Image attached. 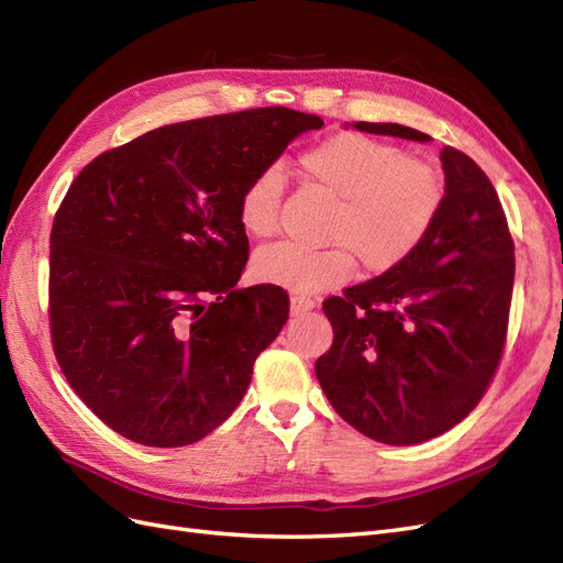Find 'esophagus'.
Listing matches in <instances>:
<instances>
[{"label": "esophagus", "instance_id": "34e87169", "mask_svg": "<svg viewBox=\"0 0 563 563\" xmlns=\"http://www.w3.org/2000/svg\"><path fill=\"white\" fill-rule=\"evenodd\" d=\"M314 308V300L308 296H291V314H305Z\"/></svg>", "mask_w": 563, "mask_h": 563}]
</instances>
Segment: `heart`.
I'll return each instance as SVG.
<instances>
[{
  "instance_id": "b5f03b06",
  "label": "heart",
  "mask_w": 563,
  "mask_h": 563,
  "mask_svg": "<svg viewBox=\"0 0 563 563\" xmlns=\"http://www.w3.org/2000/svg\"><path fill=\"white\" fill-rule=\"evenodd\" d=\"M302 180L335 201L327 236L310 249L275 242L253 255L255 277L298 294L327 291L356 267L385 275L428 240L444 209L446 185L439 168L395 143L343 131L302 150ZM284 180L277 166L255 174L240 195V223L251 236H269L279 225Z\"/></svg>"
}]
</instances>
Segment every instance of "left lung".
Here are the masks:
<instances>
[{"label":"left lung","mask_w":563,"mask_h":563,"mask_svg":"<svg viewBox=\"0 0 563 563\" xmlns=\"http://www.w3.org/2000/svg\"><path fill=\"white\" fill-rule=\"evenodd\" d=\"M360 131L430 141L401 124ZM446 199L428 240L385 275L323 300L333 345L314 373L335 413L391 446L449 432L500 366L515 286V242L488 176L441 150Z\"/></svg>","instance_id":"obj_1"}]
</instances>
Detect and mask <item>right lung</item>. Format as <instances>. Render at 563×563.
I'll list each match as a JSON object with an SVG mask.
<instances>
[{
    "instance_id": "add662e5",
    "label": "right lung",
    "mask_w": 563,
    "mask_h": 563,
    "mask_svg": "<svg viewBox=\"0 0 563 563\" xmlns=\"http://www.w3.org/2000/svg\"><path fill=\"white\" fill-rule=\"evenodd\" d=\"M321 126L279 106L190 119L106 150L73 180L48 236L51 345L108 428L178 449L240 406L288 319L282 286H236L240 195Z\"/></svg>"
}]
</instances>
